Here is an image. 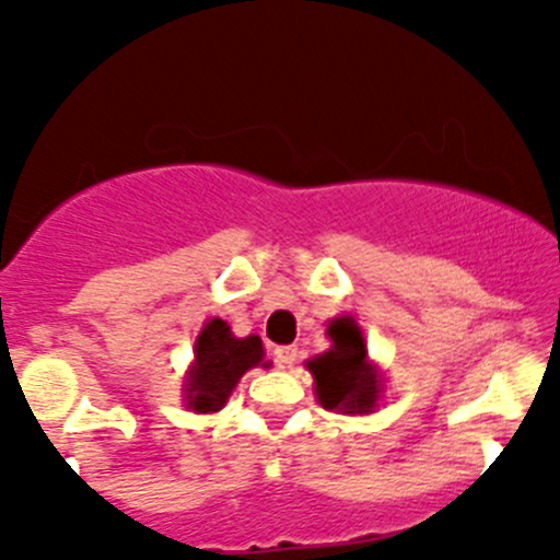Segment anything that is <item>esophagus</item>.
I'll return each instance as SVG.
<instances>
[{
  "mask_svg": "<svg viewBox=\"0 0 560 560\" xmlns=\"http://www.w3.org/2000/svg\"><path fill=\"white\" fill-rule=\"evenodd\" d=\"M273 361H276V365H279V369H289V365L298 361V347H289V345L276 347Z\"/></svg>",
  "mask_w": 560,
  "mask_h": 560,
  "instance_id": "1",
  "label": "esophagus"
}]
</instances>
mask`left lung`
I'll return each mask as SVG.
<instances>
[{
	"label": "left lung",
	"mask_w": 560,
	"mask_h": 560,
	"mask_svg": "<svg viewBox=\"0 0 560 560\" xmlns=\"http://www.w3.org/2000/svg\"><path fill=\"white\" fill-rule=\"evenodd\" d=\"M331 350L313 358L307 369L316 376L318 402L326 410L369 413L378 400V376L365 361V342L361 326L350 316L329 324Z\"/></svg>",
	"instance_id": "1"
}]
</instances>
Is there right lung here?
<instances>
[{
	"label": "right lung",
	"mask_w": 560,
	"mask_h": 560,
	"mask_svg": "<svg viewBox=\"0 0 560 560\" xmlns=\"http://www.w3.org/2000/svg\"><path fill=\"white\" fill-rule=\"evenodd\" d=\"M262 361L260 337L236 339L229 324L213 318L199 331L195 345V365L186 382V400L197 413H210L226 405L231 389L236 387L244 371ZM268 365V363H262Z\"/></svg>",
	"instance_id": "1"
}]
</instances>
